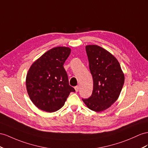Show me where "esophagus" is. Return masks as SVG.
I'll list each match as a JSON object with an SVG mask.
<instances>
[{"instance_id":"34e87169","label":"esophagus","mask_w":148,"mask_h":148,"mask_svg":"<svg viewBox=\"0 0 148 148\" xmlns=\"http://www.w3.org/2000/svg\"><path fill=\"white\" fill-rule=\"evenodd\" d=\"M74 89H75V92H78V91H79V86H75V88H74Z\"/></svg>"}]
</instances>
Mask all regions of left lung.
Listing matches in <instances>:
<instances>
[{
  "mask_svg": "<svg viewBox=\"0 0 148 148\" xmlns=\"http://www.w3.org/2000/svg\"><path fill=\"white\" fill-rule=\"evenodd\" d=\"M89 69L93 78V90L83 102L90 110L101 112L118 99L124 82V74L118 60L110 52L97 45L86 46Z\"/></svg>",
  "mask_w": 148,
  "mask_h": 148,
  "instance_id": "left-lung-1",
  "label": "left lung"
}]
</instances>
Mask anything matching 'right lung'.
Instances as JSON below:
<instances>
[{
  "instance_id": "1",
  "label": "right lung",
  "mask_w": 148,
  "mask_h": 148,
  "mask_svg": "<svg viewBox=\"0 0 148 148\" xmlns=\"http://www.w3.org/2000/svg\"><path fill=\"white\" fill-rule=\"evenodd\" d=\"M67 47H54L42 55L30 67L26 88L33 104L40 110L53 112L65 104L74 89L69 86L64 64L71 54Z\"/></svg>"
}]
</instances>
